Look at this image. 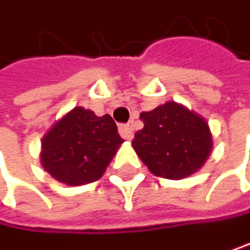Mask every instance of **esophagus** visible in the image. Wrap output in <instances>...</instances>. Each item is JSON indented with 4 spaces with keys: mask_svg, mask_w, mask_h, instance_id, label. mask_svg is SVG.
I'll use <instances>...</instances> for the list:
<instances>
[{
    "mask_svg": "<svg viewBox=\"0 0 250 250\" xmlns=\"http://www.w3.org/2000/svg\"><path fill=\"white\" fill-rule=\"evenodd\" d=\"M120 133L124 140H130L133 136V124L132 123H127V124H120Z\"/></svg>",
    "mask_w": 250,
    "mask_h": 250,
    "instance_id": "34e87169",
    "label": "esophagus"
}]
</instances>
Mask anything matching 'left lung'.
<instances>
[{"label":"left lung","mask_w":250,"mask_h":250,"mask_svg":"<svg viewBox=\"0 0 250 250\" xmlns=\"http://www.w3.org/2000/svg\"><path fill=\"white\" fill-rule=\"evenodd\" d=\"M140 118L144 127L135 133L132 146L153 174L179 181L205 164L212 141L202 117L168 102Z\"/></svg>","instance_id":"1"}]
</instances>
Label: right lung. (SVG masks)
Listing matches in <instances>:
<instances>
[{
  "label": "right lung",
  "instance_id": "add662e5",
  "mask_svg": "<svg viewBox=\"0 0 250 250\" xmlns=\"http://www.w3.org/2000/svg\"><path fill=\"white\" fill-rule=\"evenodd\" d=\"M121 143L112 117H97L92 110L77 106L43 136L42 166L66 185L95 182Z\"/></svg>",
  "mask_w": 250,
  "mask_h": 250
}]
</instances>
